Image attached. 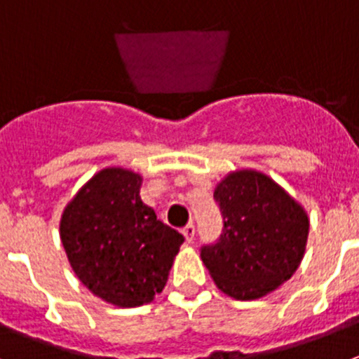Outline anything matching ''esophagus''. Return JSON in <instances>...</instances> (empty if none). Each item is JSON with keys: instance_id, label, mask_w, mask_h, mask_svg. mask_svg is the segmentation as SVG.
I'll list each match as a JSON object with an SVG mask.
<instances>
[{"instance_id": "obj_1", "label": "esophagus", "mask_w": 359, "mask_h": 359, "mask_svg": "<svg viewBox=\"0 0 359 359\" xmlns=\"http://www.w3.org/2000/svg\"><path fill=\"white\" fill-rule=\"evenodd\" d=\"M183 236H185L187 243H192V241H194V236H196L194 224H187V226L183 228Z\"/></svg>"}]
</instances>
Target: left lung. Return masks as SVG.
<instances>
[{
  "instance_id": "8db88e82",
  "label": "left lung",
  "mask_w": 359,
  "mask_h": 359,
  "mask_svg": "<svg viewBox=\"0 0 359 359\" xmlns=\"http://www.w3.org/2000/svg\"><path fill=\"white\" fill-rule=\"evenodd\" d=\"M214 199L223 233L203 246L201 261L215 286L236 300H257L290 280L309 233L302 205L269 176L248 169L221 180Z\"/></svg>"
}]
</instances>
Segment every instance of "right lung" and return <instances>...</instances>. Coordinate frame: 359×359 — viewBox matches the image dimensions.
<instances>
[{
    "mask_svg": "<svg viewBox=\"0 0 359 359\" xmlns=\"http://www.w3.org/2000/svg\"><path fill=\"white\" fill-rule=\"evenodd\" d=\"M140 187V174L102 169L66 205L59 226L79 280L118 307L152 302L185 241L142 201Z\"/></svg>",
    "mask_w": 359,
    "mask_h": 359,
    "instance_id": "obj_1",
    "label": "right lung"
}]
</instances>
